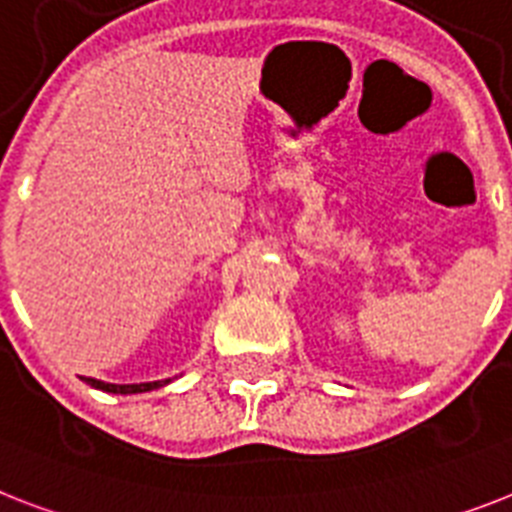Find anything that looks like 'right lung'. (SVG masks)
<instances>
[{"label": "right lung", "instance_id": "obj_1", "mask_svg": "<svg viewBox=\"0 0 512 512\" xmlns=\"http://www.w3.org/2000/svg\"><path fill=\"white\" fill-rule=\"evenodd\" d=\"M83 381L94 386V389H102V392H112V394L152 392V389H157V386L168 384V381H152V384H105V381H97V378H83Z\"/></svg>", "mask_w": 512, "mask_h": 512}]
</instances>
